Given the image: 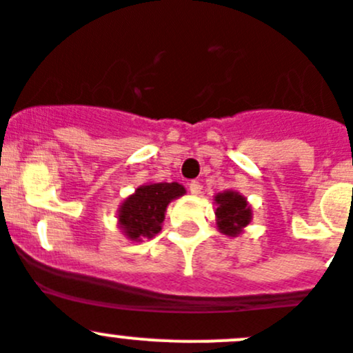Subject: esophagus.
I'll return each mask as SVG.
<instances>
[{"mask_svg": "<svg viewBox=\"0 0 353 353\" xmlns=\"http://www.w3.org/2000/svg\"><path fill=\"white\" fill-rule=\"evenodd\" d=\"M200 192H202V184H200L199 181H192V183H190V193H192V195H199Z\"/></svg>", "mask_w": 353, "mask_h": 353, "instance_id": "obj_1", "label": "esophagus"}]
</instances>
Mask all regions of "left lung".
Masks as SVG:
<instances>
[{
  "instance_id": "1",
  "label": "left lung",
  "mask_w": 353,
  "mask_h": 353,
  "mask_svg": "<svg viewBox=\"0 0 353 353\" xmlns=\"http://www.w3.org/2000/svg\"><path fill=\"white\" fill-rule=\"evenodd\" d=\"M216 203V225L223 235L236 236L252 219V209L245 196L239 192H223L214 196Z\"/></svg>"
}]
</instances>
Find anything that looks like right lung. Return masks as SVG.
<instances>
[{
	"instance_id": "obj_1",
	"label": "right lung",
	"mask_w": 353,
	"mask_h": 353,
	"mask_svg": "<svg viewBox=\"0 0 353 353\" xmlns=\"http://www.w3.org/2000/svg\"><path fill=\"white\" fill-rule=\"evenodd\" d=\"M184 193L186 190L179 183H151L137 188L118 210V225L123 235L134 242L153 239L161 230L167 205Z\"/></svg>"
}]
</instances>
